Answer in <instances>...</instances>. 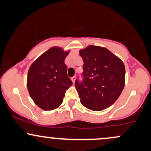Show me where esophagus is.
<instances>
[{"label": "esophagus", "instance_id": "obj_1", "mask_svg": "<svg viewBox=\"0 0 151 151\" xmlns=\"http://www.w3.org/2000/svg\"><path fill=\"white\" fill-rule=\"evenodd\" d=\"M75 79H76V77H73L71 78V80L72 81V82H73V84L74 83V81H75Z\"/></svg>", "mask_w": 151, "mask_h": 151}]
</instances>
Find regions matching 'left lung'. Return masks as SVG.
Returning <instances> with one entry per match:
<instances>
[{"mask_svg":"<svg viewBox=\"0 0 151 151\" xmlns=\"http://www.w3.org/2000/svg\"><path fill=\"white\" fill-rule=\"evenodd\" d=\"M82 58L83 81L75 87L80 101L96 111L107 109L118 99L125 86V66L106 47L89 45L79 50Z\"/></svg>","mask_w":151,"mask_h":151,"instance_id":"8db88e82","label":"left lung"}]
</instances>
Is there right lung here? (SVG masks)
<instances>
[{
    "mask_svg": "<svg viewBox=\"0 0 151 151\" xmlns=\"http://www.w3.org/2000/svg\"><path fill=\"white\" fill-rule=\"evenodd\" d=\"M52 47L32 62L27 73V87L36 105L45 111L58 108L66 90L72 85L65 60L70 53Z\"/></svg>",
    "mask_w": 151,
    "mask_h": 151,
    "instance_id": "right-lung-1",
    "label": "right lung"
}]
</instances>
